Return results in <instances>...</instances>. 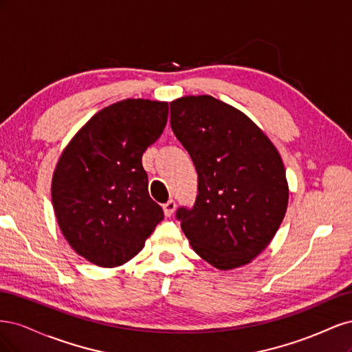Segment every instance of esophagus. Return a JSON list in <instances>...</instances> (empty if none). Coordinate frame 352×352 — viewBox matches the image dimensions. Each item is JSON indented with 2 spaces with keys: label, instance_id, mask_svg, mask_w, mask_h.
<instances>
[{
  "label": "esophagus",
  "instance_id": "obj_1",
  "mask_svg": "<svg viewBox=\"0 0 352 352\" xmlns=\"http://www.w3.org/2000/svg\"><path fill=\"white\" fill-rule=\"evenodd\" d=\"M163 210H164V214L167 216V217H170L175 212V210H176V202L173 201V199H170V201H167L166 204L163 206Z\"/></svg>",
  "mask_w": 352,
  "mask_h": 352
}]
</instances>
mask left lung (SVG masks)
I'll use <instances>...</instances> for the list:
<instances>
[{
  "mask_svg": "<svg viewBox=\"0 0 352 352\" xmlns=\"http://www.w3.org/2000/svg\"><path fill=\"white\" fill-rule=\"evenodd\" d=\"M170 124L198 173L194 207L176 212L190 247L219 270L251 263L287 208L278 148L247 114L211 95L170 102Z\"/></svg>",
  "mask_w": 352,
  "mask_h": 352,
  "instance_id": "left-lung-1",
  "label": "left lung"
}]
</instances>
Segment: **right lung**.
Here are the masks:
<instances>
[{
	"label": "right lung",
	"instance_id": "right-lung-1",
	"mask_svg": "<svg viewBox=\"0 0 352 352\" xmlns=\"http://www.w3.org/2000/svg\"><path fill=\"white\" fill-rule=\"evenodd\" d=\"M168 102L129 98L102 109L61 153L51 198L63 236L85 260L119 267L140 252L163 210L148 194L142 154L163 133Z\"/></svg>",
	"mask_w": 352,
	"mask_h": 352
}]
</instances>
